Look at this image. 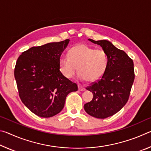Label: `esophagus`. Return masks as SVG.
Returning a JSON list of instances; mask_svg holds the SVG:
<instances>
[{
  "mask_svg": "<svg viewBox=\"0 0 151 151\" xmlns=\"http://www.w3.org/2000/svg\"><path fill=\"white\" fill-rule=\"evenodd\" d=\"M78 91H85V87H83V86H82L81 85H78Z\"/></svg>",
  "mask_w": 151,
  "mask_h": 151,
  "instance_id": "obj_1",
  "label": "esophagus"
}]
</instances>
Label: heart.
<instances>
[{
	"label": "heart",
	"mask_w": 151,
	"mask_h": 151,
	"mask_svg": "<svg viewBox=\"0 0 151 151\" xmlns=\"http://www.w3.org/2000/svg\"><path fill=\"white\" fill-rule=\"evenodd\" d=\"M60 73L66 78H70L79 72L82 81L95 82L106 72L109 57L106 51L95 49L84 44L74 46L68 51V56H61L58 60Z\"/></svg>",
	"instance_id": "heart-1"
}]
</instances>
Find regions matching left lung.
<instances>
[{
  "mask_svg": "<svg viewBox=\"0 0 151 151\" xmlns=\"http://www.w3.org/2000/svg\"><path fill=\"white\" fill-rule=\"evenodd\" d=\"M88 40L106 51L109 65L103 76L86 88L93 93V98L84 109L89 115L105 119L118 112L129 100L134 79V64L124 51L108 40Z\"/></svg>",
  "mask_w": 151,
  "mask_h": 151,
  "instance_id": "left-lung-1",
  "label": "left lung"
}]
</instances>
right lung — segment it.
<instances>
[{
  "label": "right lung",
  "mask_w": 151,
  "mask_h": 151,
  "mask_svg": "<svg viewBox=\"0 0 151 151\" xmlns=\"http://www.w3.org/2000/svg\"><path fill=\"white\" fill-rule=\"evenodd\" d=\"M69 39L33 47L18 58L14 78L23 104L43 118L62 111L66 96L78 86L60 73L58 60Z\"/></svg>",
  "instance_id": "add662e5"
}]
</instances>
